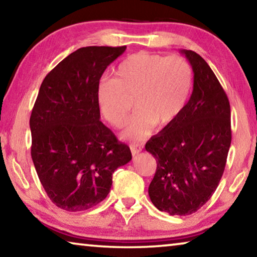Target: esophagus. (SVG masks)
I'll use <instances>...</instances> for the list:
<instances>
[{
    "label": "esophagus",
    "mask_w": 257,
    "mask_h": 257,
    "mask_svg": "<svg viewBox=\"0 0 257 257\" xmlns=\"http://www.w3.org/2000/svg\"><path fill=\"white\" fill-rule=\"evenodd\" d=\"M143 150V146L139 145V144H130V151H132V154L133 155H136L138 154L139 152H142Z\"/></svg>",
    "instance_id": "esophagus-1"
}]
</instances>
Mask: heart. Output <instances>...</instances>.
I'll use <instances>...</instances> for the list:
<instances>
[{
	"instance_id": "b5f03b06",
	"label": "heart",
	"mask_w": 257,
	"mask_h": 257,
	"mask_svg": "<svg viewBox=\"0 0 257 257\" xmlns=\"http://www.w3.org/2000/svg\"><path fill=\"white\" fill-rule=\"evenodd\" d=\"M193 82V68L182 56L138 52L119 64L114 78L99 80V112L113 127L121 128L132 107L129 98H135L138 110L123 137L138 141L149 136L156 123L167 125L178 118L188 101Z\"/></svg>"
}]
</instances>
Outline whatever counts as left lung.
Segmentation results:
<instances>
[{
	"instance_id": "8db88e82",
	"label": "left lung",
	"mask_w": 257,
	"mask_h": 257,
	"mask_svg": "<svg viewBox=\"0 0 257 257\" xmlns=\"http://www.w3.org/2000/svg\"><path fill=\"white\" fill-rule=\"evenodd\" d=\"M193 68V93L178 118L146 143L156 160L152 203L170 215H189L214 193L231 144L230 104L201 55L181 50Z\"/></svg>"
}]
</instances>
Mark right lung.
Listing matches in <instances>:
<instances>
[{
	"label": "right lung",
	"instance_id": "add662e5",
	"mask_svg": "<svg viewBox=\"0 0 257 257\" xmlns=\"http://www.w3.org/2000/svg\"><path fill=\"white\" fill-rule=\"evenodd\" d=\"M127 47L87 46L68 55L43 80L30 115L32 159L47 196L69 212L97 205L112 175L132 160L129 146L103 124L96 88Z\"/></svg>",
	"mask_w": 257,
	"mask_h": 257
}]
</instances>
